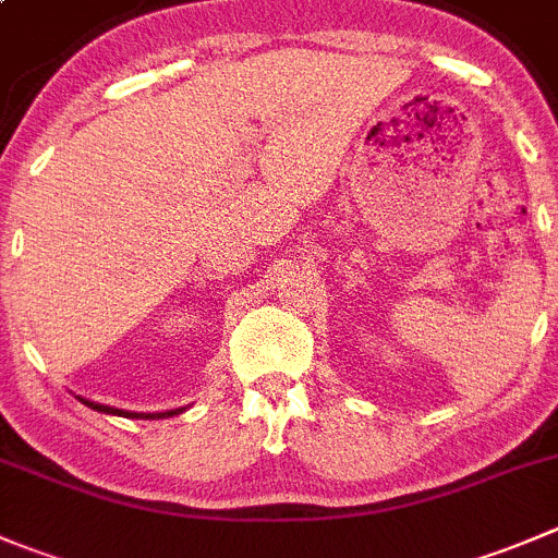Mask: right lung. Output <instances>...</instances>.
Segmentation results:
<instances>
[{"label": "right lung", "instance_id": "right-lung-1", "mask_svg": "<svg viewBox=\"0 0 558 558\" xmlns=\"http://www.w3.org/2000/svg\"><path fill=\"white\" fill-rule=\"evenodd\" d=\"M84 400V398H81ZM86 405H89V409H95V411H102V414H122V416H144V420H153V416H171V414H180V409L177 411H163V414H130V411H122V409H111V405H100V403H89V400H84Z\"/></svg>", "mask_w": 558, "mask_h": 558}]
</instances>
